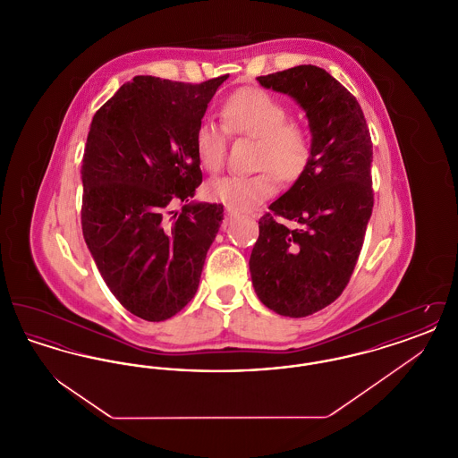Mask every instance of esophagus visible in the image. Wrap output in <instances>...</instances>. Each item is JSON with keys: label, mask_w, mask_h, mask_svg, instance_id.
I'll return each mask as SVG.
<instances>
[{"label": "esophagus", "mask_w": 458, "mask_h": 458, "mask_svg": "<svg viewBox=\"0 0 458 458\" xmlns=\"http://www.w3.org/2000/svg\"><path fill=\"white\" fill-rule=\"evenodd\" d=\"M237 218V213L235 211H232L230 208H226V211H225V223H230L232 219Z\"/></svg>", "instance_id": "obj_1"}]
</instances>
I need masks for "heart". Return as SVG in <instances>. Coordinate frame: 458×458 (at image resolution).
I'll list each match as a JSON object with an SVG mask.
<instances>
[{"label": "heart", "mask_w": 458, "mask_h": 458, "mask_svg": "<svg viewBox=\"0 0 458 458\" xmlns=\"http://www.w3.org/2000/svg\"><path fill=\"white\" fill-rule=\"evenodd\" d=\"M223 125L202 120L194 131V151L200 168L216 174L223 168L228 130L235 135L258 139L254 166L259 174H226L206 185V196L223 202L232 211L259 206L276 191V177L295 182L304 174L312 156V137L302 123L288 120L290 111L280 99L258 88L240 89L223 108Z\"/></svg>", "instance_id": "1"}]
</instances>
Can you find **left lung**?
I'll return each instance as SVG.
<instances>
[{"mask_svg": "<svg viewBox=\"0 0 458 458\" xmlns=\"http://www.w3.org/2000/svg\"><path fill=\"white\" fill-rule=\"evenodd\" d=\"M258 81L304 109L312 156L259 219L249 267L262 304L304 318L342 295L359 259L374 204L372 142L360 105L327 70L299 65ZM278 217L298 226L288 229Z\"/></svg>", "mask_w": 458, "mask_h": 458, "instance_id": "1", "label": "left lung"}]
</instances>
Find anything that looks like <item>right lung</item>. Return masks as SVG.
<instances>
[{
    "label": "right lung",
    "mask_w": 458,
    "mask_h": 458,
    "mask_svg": "<svg viewBox=\"0 0 458 458\" xmlns=\"http://www.w3.org/2000/svg\"><path fill=\"white\" fill-rule=\"evenodd\" d=\"M226 79L139 75L92 118L82 233L111 293L140 319H170L192 301L218 233L223 206L189 200L202 183L194 131ZM176 199L182 214L171 211Z\"/></svg>",
    "instance_id": "1"
}]
</instances>
